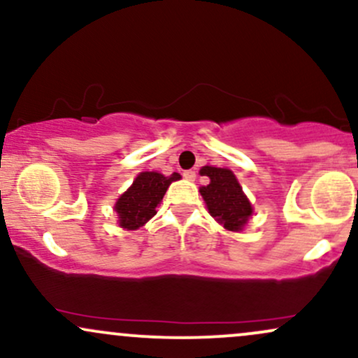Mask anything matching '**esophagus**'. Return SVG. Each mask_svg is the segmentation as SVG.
I'll return each mask as SVG.
<instances>
[{
  "label": "esophagus",
  "instance_id": "obj_1",
  "mask_svg": "<svg viewBox=\"0 0 358 358\" xmlns=\"http://www.w3.org/2000/svg\"><path fill=\"white\" fill-rule=\"evenodd\" d=\"M183 176L187 180H190V182H193V180H195V171H192V170H187V171H183Z\"/></svg>",
  "mask_w": 358,
  "mask_h": 358
}]
</instances>
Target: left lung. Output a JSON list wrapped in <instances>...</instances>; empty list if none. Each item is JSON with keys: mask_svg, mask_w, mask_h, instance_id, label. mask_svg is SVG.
<instances>
[{"mask_svg": "<svg viewBox=\"0 0 358 358\" xmlns=\"http://www.w3.org/2000/svg\"><path fill=\"white\" fill-rule=\"evenodd\" d=\"M200 173L210 178L207 187L200 188L210 215L227 231H241L252 215V207L236 176L227 168L215 166H203Z\"/></svg>", "mask_w": 358, "mask_h": 358, "instance_id": "left-lung-1", "label": "left lung"}]
</instances>
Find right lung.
I'll use <instances>...</instances> for the list:
<instances>
[{
	"instance_id": "right-lung-1",
	"label": "right lung",
	"mask_w": 358,
	"mask_h": 358,
	"mask_svg": "<svg viewBox=\"0 0 358 358\" xmlns=\"http://www.w3.org/2000/svg\"><path fill=\"white\" fill-rule=\"evenodd\" d=\"M180 180L178 173L165 176L156 171H143L133 185L116 202L119 225L129 231L145 225L156 213V207L163 200L171 182Z\"/></svg>"
}]
</instances>
